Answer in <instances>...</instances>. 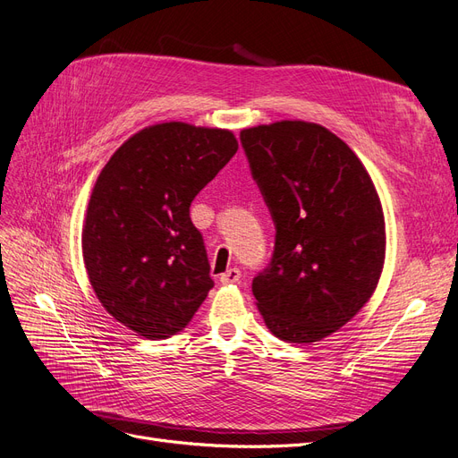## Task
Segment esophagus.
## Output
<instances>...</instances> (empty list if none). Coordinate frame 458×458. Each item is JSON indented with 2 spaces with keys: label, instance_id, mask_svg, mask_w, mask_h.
Wrapping results in <instances>:
<instances>
[{
  "label": "esophagus",
  "instance_id": "obj_1",
  "mask_svg": "<svg viewBox=\"0 0 458 458\" xmlns=\"http://www.w3.org/2000/svg\"><path fill=\"white\" fill-rule=\"evenodd\" d=\"M219 281H221V284H237L241 281V269H237V267L227 269L224 275L219 276Z\"/></svg>",
  "mask_w": 458,
  "mask_h": 458
}]
</instances>
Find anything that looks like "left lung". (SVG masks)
<instances>
[{"label": "left lung", "instance_id": "obj_1", "mask_svg": "<svg viewBox=\"0 0 458 458\" xmlns=\"http://www.w3.org/2000/svg\"><path fill=\"white\" fill-rule=\"evenodd\" d=\"M241 143L276 231L269 266L252 281L256 306L276 338L323 340L378 284L386 254L378 192L355 152L318 123L248 128Z\"/></svg>", "mask_w": 458, "mask_h": 458}]
</instances>
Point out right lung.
Segmentation results:
<instances>
[{"instance_id":"1","label":"right lung","mask_w":458,"mask_h":458,"mask_svg":"<svg viewBox=\"0 0 458 458\" xmlns=\"http://www.w3.org/2000/svg\"><path fill=\"white\" fill-rule=\"evenodd\" d=\"M237 148L229 130L164 122L130 137L97 177L84 263L103 308L140 336L182 332L214 286L189 208Z\"/></svg>"}]
</instances>
